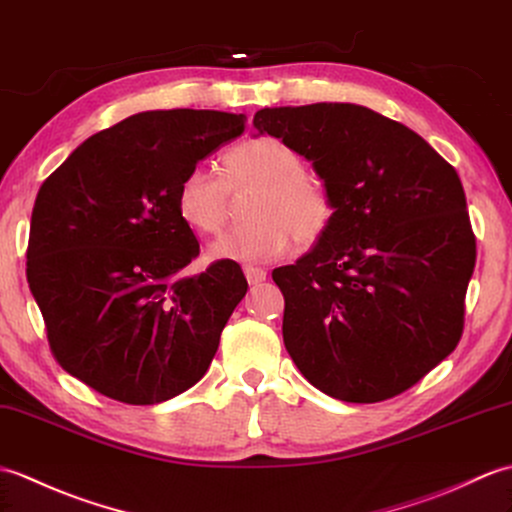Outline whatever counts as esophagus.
Listing matches in <instances>:
<instances>
[{"mask_svg":"<svg viewBox=\"0 0 512 512\" xmlns=\"http://www.w3.org/2000/svg\"><path fill=\"white\" fill-rule=\"evenodd\" d=\"M244 275H246V281L251 285H257L261 281H266V270L264 268H253V266H246L244 268Z\"/></svg>","mask_w":512,"mask_h":512,"instance_id":"obj_1","label":"esophagus"}]
</instances>
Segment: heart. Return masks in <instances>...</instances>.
<instances>
[{
    "label": "heart",
    "instance_id": "heart-1",
    "mask_svg": "<svg viewBox=\"0 0 512 512\" xmlns=\"http://www.w3.org/2000/svg\"><path fill=\"white\" fill-rule=\"evenodd\" d=\"M257 187L248 202L251 224L216 237L207 248L211 261L268 264L281 259L292 235L303 244L329 227L331 196L323 178L305 170L301 154L277 137H253L227 152L222 178L202 165L189 170L176 189L178 216L189 229L213 233L227 216L229 189Z\"/></svg>",
    "mask_w": 512,
    "mask_h": 512
}]
</instances>
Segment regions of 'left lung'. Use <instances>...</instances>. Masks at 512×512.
<instances>
[{
  "label": "left lung",
  "instance_id": "left-lung-1",
  "mask_svg": "<svg viewBox=\"0 0 512 512\" xmlns=\"http://www.w3.org/2000/svg\"><path fill=\"white\" fill-rule=\"evenodd\" d=\"M253 124L312 163L334 207L312 251L272 270L290 358L340 401L408 390L462 336L475 237L456 170L360 104L275 106Z\"/></svg>",
  "mask_w": 512,
  "mask_h": 512
}]
</instances>
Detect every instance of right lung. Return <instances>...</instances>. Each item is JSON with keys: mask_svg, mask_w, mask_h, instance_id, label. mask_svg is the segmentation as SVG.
<instances>
[{"mask_svg": "<svg viewBox=\"0 0 512 512\" xmlns=\"http://www.w3.org/2000/svg\"><path fill=\"white\" fill-rule=\"evenodd\" d=\"M244 124L220 111L130 115L82 141L41 185L30 292L58 364L100 395L152 406L207 373L248 283L235 261L185 275L200 246L176 189Z\"/></svg>", "mask_w": 512, "mask_h": 512, "instance_id": "obj_1", "label": "right lung"}]
</instances>
